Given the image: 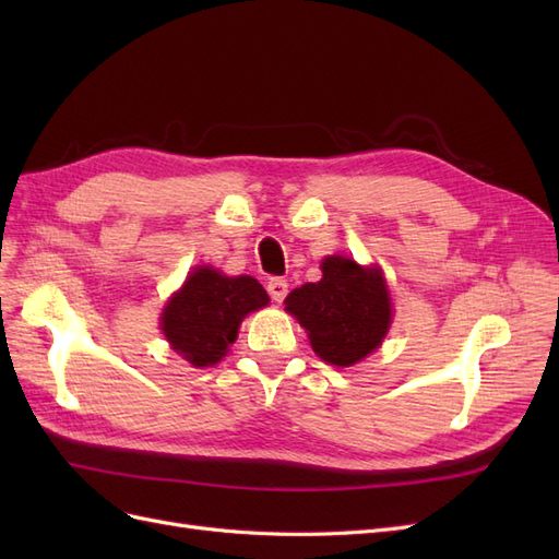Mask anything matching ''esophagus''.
<instances>
[{
    "label": "esophagus",
    "instance_id": "obj_1",
    "mask_svg": "<svg viewBox=\"0 0 559 559\" xmlns=\"http://www.w3.org/2000/svg\"><path fill=\"white\" fill-rule=\"evenodd\" d=\"M286 292H289V284H286V280L282 277H270L267 282V294L270 298H273L275 302H282L286 298Z\"/></svg>",
    "mask_w": 559,
    "mask_h": 559
}]
</instances>
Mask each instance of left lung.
<instances>
[{
    "label": "left lung",
    "instance_id": "left-lung-1",
    "mask_svg": "<svg viewBox=\"0 0 559 559\" xmlns=\"http://www.w3.org/2000/svg\"><path fill=\"white\" fill-rule=\"evenodd\" d=\"M284 302L308 331L319 359L333 366L368 357L392 324V302L380 270L345 257H326L321 280L302 284Z\"/></svg>",
    "mask_w": 559,
    "mask_h": 559
}]
</instances>
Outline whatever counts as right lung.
Returning <instances> with one entry per match:
<instances>
[{
	"instance_id": "add662e5",
	"label": "right lung",
	"mask_w": 559,
	"mask_h": 559,
	"mask_svg": "<svg viewBox=\"0 0 559 559\" xmlns=\"http://www.w3.org/2000/svg\"><path fill=\"white\" fill-rule=\"evenodd\" d=\"M263 286L249 277H224L200 265L183 282L163 310V333L173 349L193 366L222 361L228 345L238 337L240 321L267 306Z\"/></svg>"
}]
</instances>
